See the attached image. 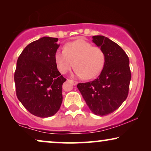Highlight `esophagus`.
I'll return each mask as SVG.
<instances>
[{
  "label": "esophagus",
  "instance_id": "esophagus-1",
  "mask_svg": "<svg viewBox=\"0 0 151 151\" xmlns=\"http://www.w3.org/2000/svg\"><path fill=\"white\" fill-rule=\"evenodd\" d=\"M69 81L71 82V83H72L73 84V85H77V84H78V82L77 81H75V80H69Z\"/></svg>",
  "mask_w": 151,
  "mask_h": 151
}]
</instances>
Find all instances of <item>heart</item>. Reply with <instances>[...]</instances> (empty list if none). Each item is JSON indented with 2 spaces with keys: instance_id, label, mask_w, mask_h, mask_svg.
<instances>
[{
  "instance_id": "1",
  "label": "heart",
  "mask_w": 151,
  "mask_h": 151,
  "mask_svg": "<svg viewBox=\"0 0 151 151\" xmlns=\"http://www.w3.org/2000/svg\"><path fill=\"white\" fill-rule=\"evenodd\" d=\"M55 61L62 73H67L75 65L76 76L91 79L102 70L105 55L100 47H93L91 43L80 38L67 43L63 50L58 51Z\"/></svg>"
}]
</instances>
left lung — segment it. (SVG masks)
Returning <instances> with one entry per match:
<instances>
[{"label": "left lung", "instance_id": "8db88e82", "mask_svg": "<svg viewBox=\"0 0 151 151\" xmlns=\"http://www.w3.org/2000/svg\"><path fill=\"white\" fill-rule=\"evenodd\" d=\"M92 38L104 51V67L97 79L78 84L77 87L90 110L103 116L115 111L127 99L131 73L129 57L117 43L103 36Z\"/></svg>", "mask_w": 151, "mask_h": 151}]
</instances>
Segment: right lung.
<instances>
[{
	"label": "right lung",
	"mask_w": 151,
	"mask_h": 151,
	"mask_svg": "<svg viewBox=\"0 0 151 151\" xmlns=\"http://www.w3.org/2000/svg\"><path fill=\"white\" fill-rule=\"evenodd\" d=\"M58 38L42 37L29 44L18 57L14 73L16 96L24 108L40 117L55 115L63 102L66 81L58 70Z\"/></svg>",
	"instance_id": "1"
}]
</instances>
